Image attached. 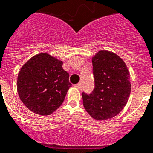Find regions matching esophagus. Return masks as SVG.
Returning <instances> with one entry per match:
<instances>
[{
  "label": "esophagus",
  "instance_id": "obj_1",
  "mask_svg": "<svg viewBox=\"0 0 153 153\" xmlns=\"http://www.w3.org/2000/svg\"><path fill=\"white\" fill-rule=\"evenodd\" d=\"M74 87L78 88V89H81V88H82V83L81 82H79V83H78V84L74 85Z\"/></svg>",
  "mask_w": 153,
  "mask_h": 153
}]
</instances>
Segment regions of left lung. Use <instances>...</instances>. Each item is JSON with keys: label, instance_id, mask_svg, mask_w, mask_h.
<instances>
[{"label": "left lung", "instance_id": "left-lung-1", "mask_svg": "<svg viewBox=\"0 0 153 153\" xmlns=\"http://www.w3.org/2000/svg\"><path fill=\"white\" fill-rule=\"evenodd\" d=\"M95 87L82 92L83 106L96 120L115 117L123 110L131 92L129 71L122 59L114 53L100 51L92 60Z\"/></svg>", "mask_w": 153, "mask_h": 153}]
</instances>
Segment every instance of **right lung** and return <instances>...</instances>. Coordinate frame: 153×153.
I'll list each match as a JSON object with an SVG mask.
<instances>
[{"label":"right lung","instance_id":"1","mask_svg":"<svg viewBox=\"0 0 153 153\" xmlns=\"http://www.w3.org/2000/svg\"><path fill=\"white\" fill-rule=\"evenodd\" d=\"M62 64L47 53H39L22 66L18 76V93L31 111L50 115L63 103L72 85Z\"/></svg>","mask_w":153,"mask_h":153}]
</instances>
